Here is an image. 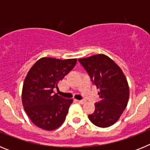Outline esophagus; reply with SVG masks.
Returning <instances> with one entry per match:
<instances>
[{
  "label": "esophagus",
  "instance_id": "1",
  "mask_svg": "<svg viewBox=\"0 0 150 150\" xmlns=\"http://www.w3.org/2000/svg\"><path fill=\"white\" fill-rule=\"evenodd\" d=\"M76 101L77 102H79V104H85V103H86V100H76Z\"/></svg>",
  "mask_w": 150,
  "mask_h": 150
}]
</instances>
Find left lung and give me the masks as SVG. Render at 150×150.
Here are the masks:
<instances>
[{
  "instance_id": "8db88e82",
  "label": "left lung",
  "mask_w": 150,
  "mask_h": 150,
  "mask_svg": "<svg viewBox=\"0 0 150 150\" xmlns=\"http://www.w3.org/2000/svg\"><path fill=\"white\" fill-rule=\"evenodd\" d=\"M78 60L100 90L101 100L95 104V111L88 119L100 128L111 126L119 120L128 104L129 86L126 77L121 68L104 54Z\"/></svg>"
}]
</instances>
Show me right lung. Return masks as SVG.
<instances>
[{"label":"right lung","instance_id":"right-lung-1","mask_svg":"<svg viewBox=\"0 0 150 150\" xmlns=\"http://www.w3.org/2000/svg\"><path fill=\"white\" fill-rule=\"evenodd\" d=\"M76 59L41 58L29 70L23 83L24 109L36 126L46 131L60 127L73 99L63 98L53 88L76 65Z\"/></svg>","mask_w":150,"mask_h":150}]
</instances>
